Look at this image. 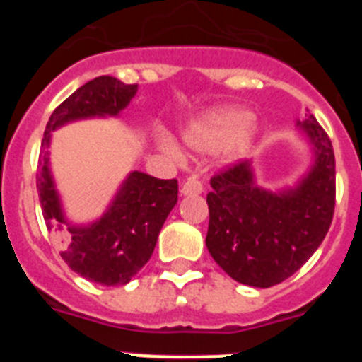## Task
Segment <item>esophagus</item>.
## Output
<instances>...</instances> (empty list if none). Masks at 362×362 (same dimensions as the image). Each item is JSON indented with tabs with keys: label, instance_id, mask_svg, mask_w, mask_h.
I'll list each match as a JSON object with an SVG mask.
<instances>
[{
	"label": "esophagus",
	"instance_id": "34e87169",
	"mask_svg": "<svg viewBox=\"0 0 362 362\" xmlns=\"http://www.w3.org/2000/svg\"><path fill=\"white\" fill-rule=\"evenodd\" d=\"M201 192H203V183L197 181L196 177L187 179L183 183V187H181V194H183V196H199Z\"/></svg>",
	"mask_w": 362,
	"mask_h": 362
}]
</instances>
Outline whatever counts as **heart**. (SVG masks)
Returning a JSON list of instances; mask_svg holds the SVG:
<instances>
[{
	"mask_svg": "<svg viewBox=\"0 0 362 362\" xmlns=\"http://www.w3.org/2000/svg\"><path fill=\"white\" fill-rule=\"evenodd\" d=\"M181 139L194 152L212 153L223 150V158L233 163L248 156L257 139V127L245 108L216 107L188 121ZM161 145L166 152L177 153L170 141H163Z\"/></svg>",
	"mask_w": 362,
	"mask_h": 362,
	"instance_id": "obj_1",
	"label": "heart"
}]
</instances>
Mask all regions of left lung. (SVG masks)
Wrapping results in <instances>:
<instances>
[{
    "label": "left lung",
    "mask_w": 362,
    "mask_h": 362,
    "mask_svg": "<svg viewBox=\"0 0 362 362\" xmlns=\"http://www.w3.org/2000/svg\"><path fill=\"white\" fill-rule=\"evenodd\" d=\"M312 165L296 185L259 187L252 161L210 179L206 248L232 279L270 288L296 274L319 248L335 206V158L330 137L312 114L297 119Z\"/></svg>",
    "instance_id": "obj_1"
}]
</instances>
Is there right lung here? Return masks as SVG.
<instances>
[{"instance_id": "1", "label": "right lung", "mask_w": 362, "mask_h": 362, "mask_svg": "<svg viewBox=\"0 0 362 362\" xmlns=\"http://www.w3.org/2000/svg\"><path fill=\"white\" fill-rule=\"evenodd\" d=\"M137 85H124L112 76H99L52 112L43 134L36 185L47 228L62 239V257L70 270L103 286L127 284L148 263L166 217L177 203V181L158 179L134 170L127 175L108 209L99 219L76 225L63 210L50 170L52 132L74 121L117 117L129 107Z\"/></svg>"}]
</instances>
